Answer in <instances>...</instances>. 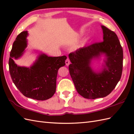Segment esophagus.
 <instances>
[{
  "mask_svg": "<svg viewBox=\"0 0 134 134\" xmlns=\"http://www.w3.org/2000/svg\"><path fill=\"white\" fill-rule=\"evenodd\" d=\"M70 60H69V59L68 58L66 60V61H65V64H66V66H68L70 64Z\"/></svg>",
  "mask_w": 134,
  "mask_h": 134,
  "instance_id": "obj_1",
  "label": "esophagus"
}]
</instances>
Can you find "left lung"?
I'll return each instance as SVG.
<instances>
[{"label":"left lung","instance_id":"8db88e82","mask_svg":"<svg viewBox=\"0 0 134 134\" xmlns=\"http://www.w3.org/2000/svg\"><path fill=\"white\" fill-rule=\"evenodd\" d=\"M103 41L80 48L69 55V70L79 94L87 99L106 97L114 90L122 75L123 50L114 32L104 26ZM104 58L102 67L92 66Z\"/></svg>","mask_w":134,"mask_h":134}]
</instances>
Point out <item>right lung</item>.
Segmentation results:
<instances>
[{"label":"right lung","instance_id":"obj_1","mask_svg":"<svg viewBox=\"0 0 134 134\" xmlns=\"http://www.w3.org/2000/svg\"><path fill=\"white\" fill-rule=\"evenodd\" d=\"M28 31L19 34L13 44L9 60V72L18 90L28 98L44 100L50 98L56 91L59 69L65 65V56L51 57L38 52L37 59L30 67L19 66L14 59L20 58L27 47Z\"/></svg>","mask_w":134,"mask_h":134}]
</instances>
